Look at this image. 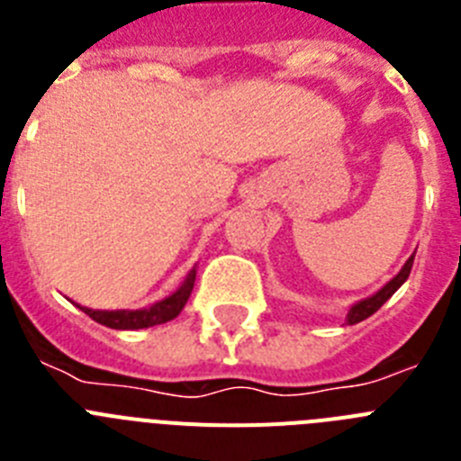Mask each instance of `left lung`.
Listing matches in <instances>:
<instances>
[{
	"label": "left lung",
	"mask_w": 461,
	"mask_h": 461,
	"mask_svg": "<svg viewBox=\"0 0 461 461\" xmlns=\"http://www.w3.org/2000/svg\"><path fill=\"white\" fill-rule=\"evenodd\" d=\"M413 258H415V254L411 256L409 260H406L404 267L399 270V275L394 276V279H390L388 284H385V286H383L381 291L376 293V295H372V297H367V300H362V303L353 304L351 312H348V319H346V321H348V325H356V323H360V321L369 319L372 313H376L378 309L383 307V304L388 303L390 297L394 295V291H397V288L402 286V284H404L406 279H409L411 267H413Z\"/></svg>",
	"instance_id": "obj_1"
}]
</instances>
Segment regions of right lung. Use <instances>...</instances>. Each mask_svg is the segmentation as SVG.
<instances>
[{
    "label": "right lung",
    "mask_w": 461,
    "mask_h": 461,
    "mask_svg": "<svg viewBox=\"0 0 461 461\" xmlns=\"http://www.w3.org/2000/svg\"><path fill=\"white\" fill-rule=\"evenodd\" d=\"M195 281V270L186 276L185 286L180 291H175L173 295H168L161 303L152 304L148 309H136V312H96V309L80 307L89 319L96 321V323L105 325V328L113 330H140V328H152V325H161L173 321L175 316H180V312L185 309L186 300H189L191 291H194Z\"/></svg>",
    "instance_id": "add662e5"
}]
</instances>
